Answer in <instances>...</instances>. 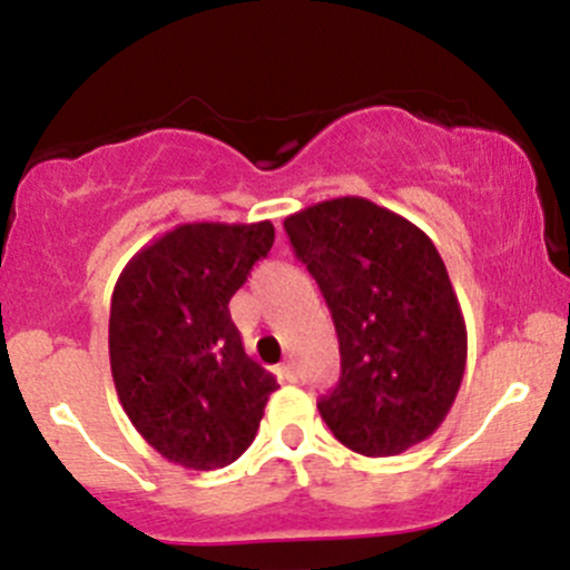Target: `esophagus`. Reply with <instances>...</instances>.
<instances>
[{
  "instance_id": "34e87169",
  "label": "esophagus",
  "mask_w": 570,
  "mask_h": 570,
  "mask_svg": "<svg viewBox=\"0 0 570 570\" xmlns=\"http://www.w3.org/2000/svg\"><path fill=\"white\" fill-rule=\"evenodd\" d=\"M281 377H286L289 383L297 381V366L295 364H284L281 366Z\"/></svg>"
}]
</instances>
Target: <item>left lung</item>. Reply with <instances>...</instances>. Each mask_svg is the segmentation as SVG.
<instances>
[{
	"label": "left lung",
	"instance_id": "8db88e82",
	"mask_svg": "<svg viewBox=\"0 0 570 570\" xmlns=\"http://www.w3.org/2000/svg\"><path fill=\"white\" fill-rule=\"evenodd\" d=\"M338 336L342 375L317 402L347 450L389 458L439 430L465 370V322L428 234L366 198L284 220Z\"/></svg>",
	"mask_w": 570,
	"mask_h": 570
}]
</instances>
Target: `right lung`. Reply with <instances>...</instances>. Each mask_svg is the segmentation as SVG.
Listing matches in <instances>:
<instances>
[{"label": "right lung", "mask_w": 570, "mask_h": 570, "mask_svg": "<svg viewBox=\"0 0 570 570\" xmlns=\"http://www.w3.org/2000/svg\"><path fill=\"white\" fill-rule=\"evenodd\" d=\"M273 223H184L120 273L109 308L115 392L137 433L195 471L256 439L275 377L248 358L228 301L273 248Z\"/></svg>", "instance_id": "1"}]
</instances>
